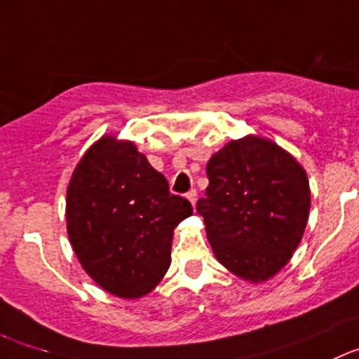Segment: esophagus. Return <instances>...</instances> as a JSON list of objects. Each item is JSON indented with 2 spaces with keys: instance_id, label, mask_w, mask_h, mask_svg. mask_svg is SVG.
<instances>
[{
  "instance_id": "obj_1",
  "label": "esophagus",
  "mask_w": 359,
  "mask_h": 359,
  "mask_svg": "<svg viewBox=\"0 0 359 359\" xmlns=\"http://www.w3.org/2000/svg\"><path fill=\"white\" fill-rule=\"evenodd\" d=\"M187 200H189L191 203H193V207H195V202H196V196H198V193H196V189H191L187 191Z\"/></svg>"
}]
</instances>
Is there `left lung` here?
Instances as JSON below:
<instances>
[{"label":"left lung","mask_w":359,"mask_h":359,"mask_svg":"<svg viewBox=\"0 0 359 359\" xmlns=\"http://www.w3.org/2000/svg\"><path fill=\"white\" fill-rule=\"evenodd\" d=\"M196 202L214 255L226 269L264 281L289 262L303 237L310 187L297 161L269 140L246 136L207 163Z\"/></svg>","instance_id":"1"}]
</instances>
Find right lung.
<instances>
[{"instance_id": "1", "label": "right lung", "mask_w": 359, "mask_h": 359, "mask_svg": "<svg viewBox=\"0 0 359 359\" xmlns=\"http://www.w3.org/2000/svg\"><path fill=\"white\" fill-rule=\"evenodd\" d=\"M193 207L129 142L102 138L67 189V230L83 269L104 290L142 297L170 267L173 229Z\"/></svg>"}]
</instances>
